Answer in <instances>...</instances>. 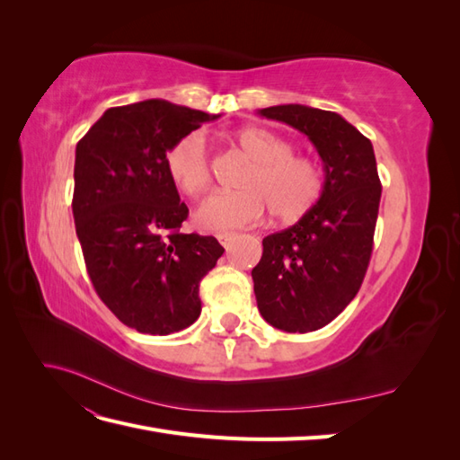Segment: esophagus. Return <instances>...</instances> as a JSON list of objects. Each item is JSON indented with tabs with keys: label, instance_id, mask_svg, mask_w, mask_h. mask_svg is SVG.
I'll return each mask as SVG.
<instances>
[{
	"label": "esophagus",
	"instance_id": "obj_1",
	"mask_svg": "<svg viewBox=\"0 0 460 460\" xmlns=\"http://www.w3.org/2000/svg\"><path fill=\"white\" fill-rule=\"evenodd\" d=\"M217 240L220 242L222 247L230 249V245H232L234 240H235V235H234V234H217Z\"/></svg>",
	"mask_w": 460,
	"mask_h": 460
}]
</instances>
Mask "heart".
Here are the masks:
<instances>
[{
	"instance_id": "b5f03b06",
	"label": "heart",
	"mask_w": 460,
	"mask_h": 460,
	"mask_svg": "<svg viewBox=\"0 0 460 460\" xmlns=\"http://www.w3.org/2000/svg\"><path fill=\"white\" fill-rule=\"evenodd\" d=\"M232 142L252 166L240 178L242 191L215 193L196 211V222L205 230L228 232L247 228L270 211L280 222H294L307 215L324 190V169L314 157L294 153L284 136L262 127H245L234 132ZM171 182L198 198L211 184L207 146L193 132L174 142L164 155Z\"/></svg>"
}]
</instances>
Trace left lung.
<instances>
[{"instance_id": "left-lung-1", "label": "left lung", "mask_w": 460, "mask_h": 460, "mask_svg": "<svg viewBox=\"0 0 460 460\" xmlns=\"http://www.w3.org/2000/svg\"><path fill=\"white\" fill-rule=\"evenodd\" d=\"M259 115L303 132L324 163L323 196L294 226L262 240L252 270L262 318L284 332H313L332 323L365 280L382 198L374 149L332 111L289 103Z\"/></svg>"}]
</instances>
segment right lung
<instances>
[{"mask_svg": "<svg viewBox=\"0 0 460 460\" xmlns=\"http://www.w3.org/2000/svg\"><path fill=\"white\" fill-rule=\"evenodd\" d=\"M208 115L164 100L111 107L76 144L73 215L86 270L122 324L151 336L201 313L199 282L225 253L217 238L182 234L188 207L164 155Z\"/></svg>", "mask_w": 460, "mask_h": 460, "instance_id": "right-lung-1", "label": "right lung"}]
</instances>
